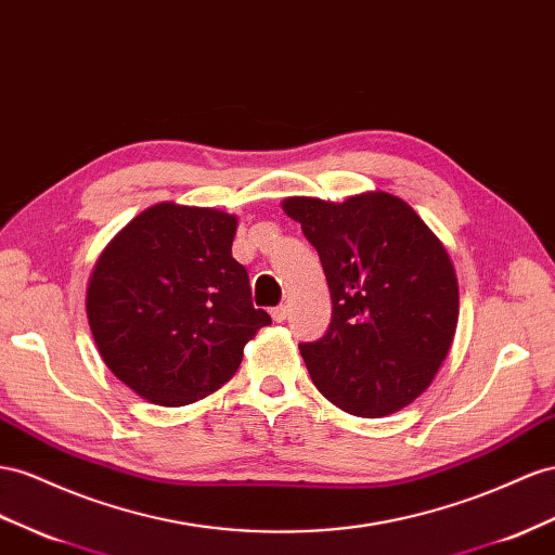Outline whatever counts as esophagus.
<instances>
[{
  "instance_id": "esophagus-1",
  "label": "esophagus",
  "mask_w": 555,
  "mask_h": 555,
  "mask_svg": "<svg viewBox=\"0 0 555 555\" xmlns=\"http://www.w3.org/2000/svg\"><path fill=\"white\" fill-rule=\"evenodd\" d=\"M271 318H273L275 322H282L284 318H287V306H275V308L271 310Z\"/></svg>"
}]
</instances>
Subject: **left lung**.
Returning <instances> with one entry per match:
<instances>
[{"mask_svg": "<svg viewBox=\"0 0 555 555\" xmlns=\"http://www.w3.org/2000/svg\"><path fill=\"white\" fill-rule=\"evenodd\" d=\"M318 249L332 292V322L301 343L314 387L346 413L389 415L437 376L457 326L451 257L413 207L389 193L343 205H282Z\"/></svg>", "mask_w": 555, "mask_h": 555, "instance_id": "1", "label": "left lung"}]
</instances>
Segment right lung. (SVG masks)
<instances>
[{"mask_svg":"<svg viewBox=\"0 0 555 555\" xmlns=\"http://www.w3.org/2000/svg\"><path fill=\"white\" fill-rule=\"evenodd\" d=\"M237 219L160 203L104 247L86 294L114 376L158 406H184L233 378L245 343L271 324L231 254Z\"/></svg>","mask_w":555,"mask_h":555,"instance_id":"1","label":"right lung"}]
</instances>
